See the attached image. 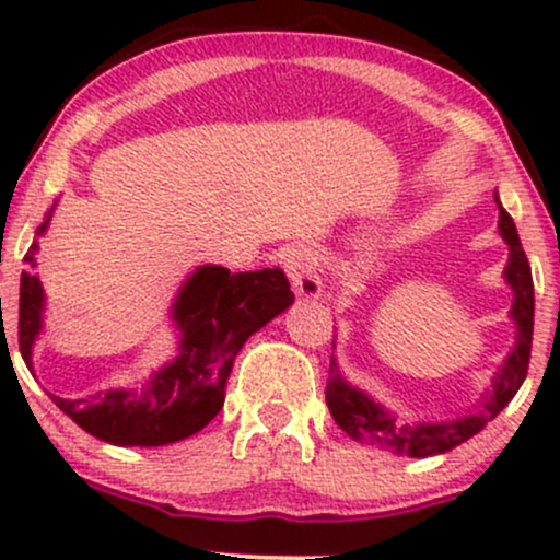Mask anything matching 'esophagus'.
<instances>
[{
    "instance_id": "34e87169",
    "label": "esophagus",
    "mask_w": 560,
    "mask_h": 560,
    "mask_svg": "<svg viewBox=\"0 0 560 560\" xmlns=\"http://www.w3.org/2000/svg\"><path fill=\"white\" fill-rule=\"evenodd\" d=\"M284 268H287L289 281H292L294 292L302 294V298H318L320 287H324L320 281L324 279H320L318 258L311 247L300 244V247L289 249L284 258Z\"/></svg>"
}]
</instances>
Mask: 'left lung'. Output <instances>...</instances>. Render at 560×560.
<instances>
[{"label":"left lung","instance_id":"1","mask_svg":"<svg viewBox=\"0 0 560 560\" xmlns=\"http://www.w3.org/2000/svg\"><path fill=\"white\" fill-rule=\"evenodd\" d=\"M500 234H503L508 247H511L505 279L513 287V294H516L511 316L518 326V342L513 347L511 355H508L500 374L494 376L492 392L485 397L479 413L445 423H413V427L395 423V419H392L382 405L371 400L363 392L352 389L339 376L337 363L331 361V382L326 384V405H329L337 427L350 434L352 440L382 450H392L397 455H410V458H429V455L447 453V450L458 447L460 442L471 440L474 434H479L513 400V395L524 384L526 371H529L532 329H535V284H532L529 260L524 255L518 231L513 226V218L503 208H500Z\"/></svg>","mask_w":560,"mask_h":560}]
</instances>
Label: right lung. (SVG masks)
Masks as SVG:
<instances>
[{
    "mask_svg": "<svg viewBox=\"0 0 560 560\" xmlns=\"http://www.w3.org/2000/svg\"><path fill=\"white\" fill-rule=\"evenodd\" d=\"M47 226L49 215L38 234ZM34 253L36 242L25 255L31 268L36 266ZM292 300V289L279 268L247 273H231L221 266L199 268L173 307V320L184 334L182 355L155 374L147 392L131 395L113 389L83 400L52 395V400L83 432L110 445L155 447L197 434L223 408L231 369L249 334L287 311ZM42 302L38 276L23 271L18 345L28 369L31 347L42 329Z\"/></svg>",
    "mask_w": 560,
    "mask_h": 560,
    "instance_id": "right-lung-1",
    "label": "right lung"
}]
</instances>
